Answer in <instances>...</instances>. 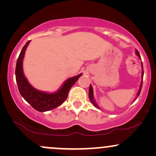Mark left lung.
Listing matches in <instances>:
<instances>
[{"label":"left lung","instance_id":"left-lung-1","mask_svg":"<svg viewBox=\"0 0 156 156\" xmlns=\"http://www.w3.org/2000/svg\"><path fill=\"white\" fill-rule=\"evenodd\" d=\"M136 55H138V56H139V58H141L140 54H139V51H138L137 50H136ZM141 67H142V73H141V78H142V79H141V84H140V88H139V92H138V94H137L136 97V98H135V100H134V101H135L137 99V98H138V97H139V94H140V92H141V87H142V80H143V76H144V70H143V64H142V62H141ZM89 100H90V101L92 102V104L94 105V106L96 107V108H99V106H98V104H97V103H95V101H94V96H93V89H92V86H91V84H90V86H89Z\"/></svg>","mask_w":156,"mask_h":156}]
</instances>
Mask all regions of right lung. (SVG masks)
Returning a JSON list of instances; mask_svg holds the SVG:
<instances>
[{
	"instance_id": "add662e5",
	"label": "right lung",
	"mask_w": 156,
	"mask_h": 156,
	"mask_svg": "<svg viewBox=\"0 0 156 156\" xmlns=\"http://www.w3.org/2000/svg\"><path fill=\"white\" fill-rule=\"evenodd\" d=\"M31 40L28 41L20 53L17 61L15 69L16 81L21 96L28 102L34 108L40 112H47L57 108L62 105L67 98L69 89L74 85L82 73L72 77L64 82L62 87L57 92L47 93L37 90L28 83L23 70V62L25 52Z\"/></svg>"
}]
</instances>
